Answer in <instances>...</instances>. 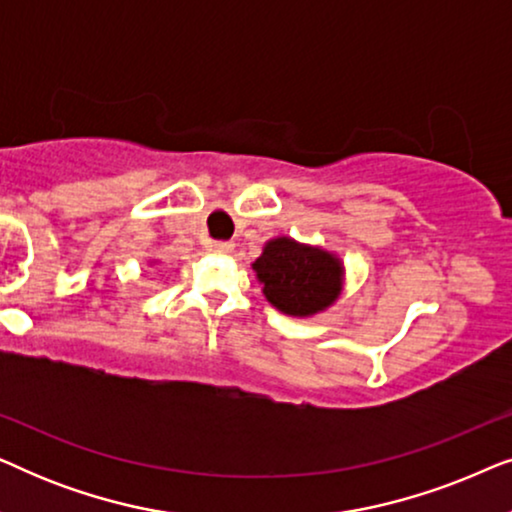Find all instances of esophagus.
Wrapping results in <instances>:
<instances>
[{
    "mask_svg": "<svg viewBox=\"0 0 512 512\" xmlns=\"http://www.w3.org/2000/svg\"><path fill=\"white\" fill-rule=\"evenodd\" d=\"M216 254H230L233 251V242H214Z\"/></svg>",
    "mask_w": 512,
    "mask_h": 512,
    "instance_id": "obj_1",
    "label": "esophagus"
}]
</instances>
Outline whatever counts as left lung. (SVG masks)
I'll return each instance as SVG.
<instances>
[{
    "label": "left lung",
    "mask_w": 512,
    "mask_h": 512,
    "mask_svg": "<svg viewBox=\"0 0 512 512\" xmlns=\"http://www.w3.org/2000/svg\"><path fill=\"white\" fill-rule=\"evenodd\" d=\"M254 270L263 282L265 298L293 317L324 310L340 293L342 268L338 258L286 237L265 244Z\"/></svg>",
    "instance_id": "8db88e82"
}]
</instances>
